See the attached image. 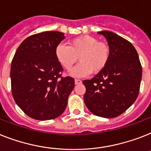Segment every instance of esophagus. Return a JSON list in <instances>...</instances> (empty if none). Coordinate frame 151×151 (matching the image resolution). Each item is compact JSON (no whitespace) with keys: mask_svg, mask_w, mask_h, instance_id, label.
I'll list each match as a JSON object with an SVG mask.
<instances>
[{"mask_svg":"<svg viewBox=\"0 0 151 151\" xmlns=\"http://www.w3.org/2000/svg\"><path fill=\"white\" fill-rule=\"evenodd\" d=\"M74 83H75V84L77 85V84H81L82 83V81H81V80L79 79H75V81H74Z\"/></svg>","mask_w":151,"mask_h":151,"instance_id":"1","label":"esophagus"}]
</instances>
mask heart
Wrapping results in <instances>:
<instances>
[{
	"mask_svg": "<svg viewBox=\"0 0 151 151\" xmlns=\"http://www.w3.org/2000/svg\"><path fill=\"white\" fill-rule=\"evenodd\" d=\"M55 54L61 66L70 70L79 57L80 63L71 71L75 78H83L91 72L98 73L107 66L110 57V49L98 39L83 35L70 41L69 46L60 43L56 47Z\"/></svg>",
	"mask_w": 151,
	"mask_h": 151,
	"instance_id": "1",
	"label": "heart"
}]
</instances>
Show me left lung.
<instances>
[{
	"label": "left lung",
	"mask_w": 151,
	"mask_h": 151,
	"mask_svg": "<svg viewBox=\"0 0 151 151\" xmlns=\"http://www.w3.org/2000/svg\"><path fill=\"white\" fill-rule=\"evenodd\" d=\"M110 49L107 66L91 80H84V103L94 115L115 118L134 103L139 95L142 67L134 46L109 31L99 32Z\"/></svg>",
	"instance_id": "1"
}]
</instances>
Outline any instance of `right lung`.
Instances as JSON below:
<instances>
[{
  "label": "right lung",
  "instance_id": "obj_1",
  "mask_svg": "<svg viewBox=\"0 0 151 151\" xmlns=\"http://www.w3.org/2000/svg\"><path fill=\"white\" fill-rule=\"evenodd\" d=\"M64 33L43 32L29 36L16 50L11 66L14 101L27 116L37 120L57 118L65 111L74 80L63 78L56 57Z\"/></svg>",
  "mask_w": 151,
  "mask_h": 151
}]
</instances>
